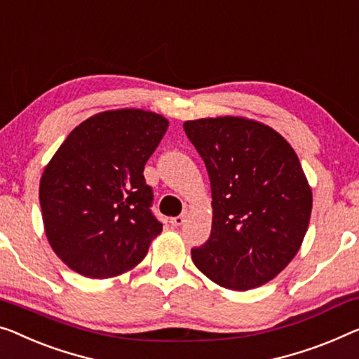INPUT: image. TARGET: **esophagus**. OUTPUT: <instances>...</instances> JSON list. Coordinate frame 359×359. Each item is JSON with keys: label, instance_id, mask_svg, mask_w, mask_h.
I'll return each mask as SVG.
<instances>
[{"label": "esophagus", "instance_id": "obj_1", "mask_svg": "<svg viewBox=\"0 0 359 359\" xmlns=\"http://www.w3.org/2000/svg\"><path fill=\"white\" fill-rule=\"evenodd\" d=\"M187 216H189V212L187 211H184L180 214V216H175V217H172L170 219V224H172L174 227H179V226H182V224L185 222V219H187Z\"/></svg>", "mask_w": 359, "mask_h": 359}]
</instances>
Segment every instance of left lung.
<instances>
[{
    "label": "left lung",
    "mask_w": 359,
    "mask_h": 359,
    "mask_svg": "<svg viewBox=\"0 0 359 359\" xmlns=\"http://www.w3.org/2000/svg\"><path fill=\"white\" fill-rule=\"evenodd\" d=\"M184 130L211 182L212 227L191 259L231 290L259 287L298 253L313 194L293 148L274 128L243 117L187 121Z\"/></svg>",
    "instance_id": "1"
}]
</instances>
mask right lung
I'll return each instance as SVG.
<instances>
[{
	"label": "right lung",
	"instance_id": "add662e5",
	"mask_svg": "<svg viewBox=\"0 0 359 359\" xmlns=\"http://www.w3.org/2000/svg\"><path fill=\"white\" fill-rule=\"evenodd\" d=\"M169 122L143 109L104 111L69 133L43 170L40 206L55 253L72 271L108 279L148 253L163 224L143 169Z\"/></svg>",
	"mask_w": 359,
	"mask_h": 359
}]
</instances>
